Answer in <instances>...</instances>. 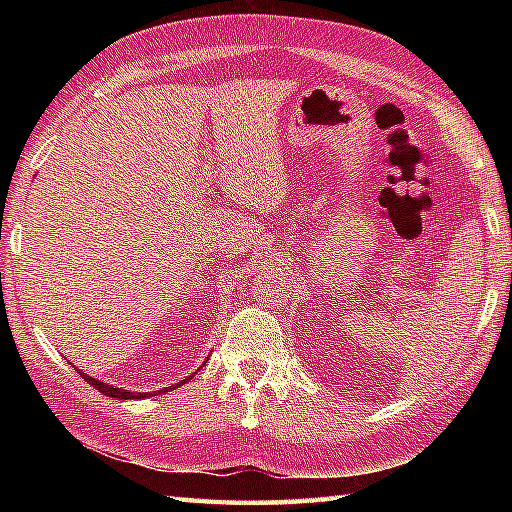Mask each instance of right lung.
I'll return each instance as SVG.
<instances>
[{
    "label": "right lung",
    "instance_id": "add662e5",
    "mask_svg": "<svg viewBox=\"0 0 512 512\" xmlns=\"http://www.w3.org/2000/svg\"><path fill=\"white\" fill-rule=\"evenodd\" d=\"M76 369V367H74ZM76 372H79L85 380H88V383L94 387V389H99L101 394H105V396H110V398H118V400H134V398H147V396H151L149 391H143V394H136V391H127V389H118V387H114V385H107V383H101V380H96V378H92V376H88V374H83L81 369H76ZM189 378H184V380H180L178 385H182V383H187ZM162 391V389H160Z\"/></svg>",
    "mask_w": 512,
    "mask_h": 512
}]
</instances>
